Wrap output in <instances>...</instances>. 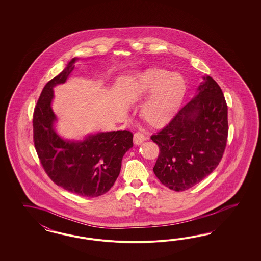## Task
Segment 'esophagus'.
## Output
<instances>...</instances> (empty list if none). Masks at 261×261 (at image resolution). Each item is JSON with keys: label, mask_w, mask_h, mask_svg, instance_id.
Segmentation results:
<instances>
[{"label": "esophagus", "mask_w": 261, "mask_h": 261, "mask_svg": "<svg viewBox=\"0 0 261 261\" xmlns=\"http://www.w3.org/2000/svg\"><path fill=\"white\" fill-rule=\"evenodd\" d=\"M134 143L136 145H140L142 144V142L145 141V137L141 133H136L134 134Z\"/></svg>", "instance_id": "obj_1"}]
</instances>
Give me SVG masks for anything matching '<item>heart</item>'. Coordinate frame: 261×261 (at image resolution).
Masks as SVG:
<instances>
[{
  "mask_svg": "<svg viewBox=\"0 0 261 261\" xmlns=\"http://www.w3.org/2000/svg\"><path fill=\"white\" fill-rule=\"evenodd\" d=\"M187 85L182 75L161 69L141 72L134 81L133 95L142 100L141 116L152 126L163 127L173 119L182 104Z\"/></svg>",
  "mask_w": 261,
  "mask_h": 261,
  "instance_id": "obj_1",
  "label": "heart"
}]
</instances>
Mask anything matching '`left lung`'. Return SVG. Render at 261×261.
I'll return each mask as SVG.
<instances>
[{"label":"left lung","instance_id":"1","mask_svg":"<svg viewBox=\"0 0 261 261\" xmlns=\"http://www.w3.org/2000/svg\"><path fill=\"white\" fill-rule=\"evenodd\" d=\"M190 102L151 140L161 149L153 170L175 191L187 190L212 173L221 161L228 138V106L221 88L210 75Z\"/></svg>","mask_w":261,"mask_h":261}]
</instances>
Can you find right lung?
<instances>
[{
	"label": "right lung",
	"mask_w": 261,
	"mask_h": 261,
	"mask_svg": "<svg viewBox=\"0 0 261 261\" xmlns=\"http://www.w3.org/2000/svg\"><path fill=\"white\" fill-rule=\"evenodd\" d=\"M79 59H71L43 89L33 114V139L42 166L57 186L79 196L97 197L119 177L122 158L133 147V134L119 130L70 140L57 133L58 119L51 107L54 88L67 81Z\"/></svg>",
	"instance_id": "1"
}]
</instances>
